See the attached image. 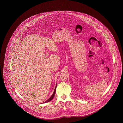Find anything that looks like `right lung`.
<instances>
[{"label": "right lung", "instance_id": "right-lung-1", "mask_svg": "<svg viewBox=\"0 0 123 123\" xmlns=\"http://www.w3.org/2000/svg\"><path fill=\"white\" fill-rule=\"evenodd\" d=\"M56 87H57V85H56V87H55V89H54V92H53V94H52V95L50 97V98L49 99H47V101H46L45 102H44V103H46V102H49L50 101H51V100H52V99H53V97H54V95H55V92H56Z\"/></svg>", "mask_w": 123, "mask_h": 123}]
</instances>
